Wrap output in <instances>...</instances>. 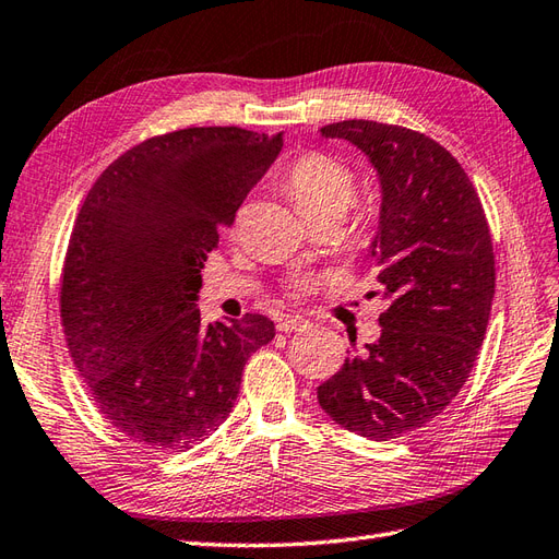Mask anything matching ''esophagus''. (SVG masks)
<instances>
[{"label": "esophagus", "instance_id": "esophagus-1", "mask_svg": "<svg viewBox=\"0 0 559 559\" xmlns=\"http://www.w3.org/2000/svg\"><path fill=\"white\" fill-rule=\"evenodd\" d=\"M310 326V322L308 320H304V318H294V316H287V318H282L280 322H277V330L280 332H284V334H289V332H306Z\"/></svg>", "mask_w": 559, "mask_h": 559}]
</instances>
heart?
Listing matches in <instances>:
<instances>
[{"mask_svg": "<svg viewBox=\"0 0 559 559\" xmlns=\"http://www.w3.org/2000/svg\"><path fill=\"white\" fill-rule=\"evenodd\" d=\"M284 189L306 221L318 217H336L344 221L353 199H356V175L346 163L326 154H306L292 163L284 175ZM308 277H292V292H306Z\"/></svg>", "mask_w": 559, "mask_h": 559, "instance_id": "b5f03b06", "label": "heart"}]
</instances>
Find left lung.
Returning <instances> with one entry per match:
<instances>
[{
	"mask_svg": "<svg viewBox=\"0 0 559 559\" xmlns=\"http://www.w3.org/2000/svg\"><path fill=\"white\" fill-rule=\"evenodd\" d=\"M372 163L382 187L370 247L389 308L382 336L318 386L336 425L372 441L425 427L474 367L496 294V258L479 194L451 152L431 138L377 120L324 126ZM356 342V338H353Z\"/></svg>",
	"mask_w": 559,
	"mask_h": 559,
	"instance_id": "8db88e82",
	"label": "left lung"
}]
</instances>
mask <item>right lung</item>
<instances>
[{
	"label": "right lung",
	"instance_id": "add662e5",
	"mask_svg": "<svg viewBox=\"0 0 559 559\" xmlns=\"http://www.w3.org/2000/svg\"><path fill=\"white\" fill-rule=\"evenodd\" d=\"M282 148L241 128H187L116 158L68 241L61 324L92 401L154 451L209 439L233 413L243 365L275 336L258 312L201 320V267Z\"/></svg>",
	"mask_w": 559,
	"mask_h": 559
}]
</instances>
